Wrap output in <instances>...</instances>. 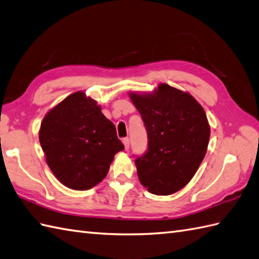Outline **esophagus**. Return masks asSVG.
I'll return each instance as SVG.
<instances>
[{
    "mask_svg": "<svg viewBox=\"0 0 259 259\" xmlns=\"http://www.w3.org/2000/svg\"><path fill=\"white\" fill-rule=\"evenodd\" d=\"M123 144H124V148L125 151H127V149L130 148V140L126 137V139H123Z\"/></svg>",
    "mask_w": 259,
    "mask_h": 259,
    "instance_id": "esophagus-1",
    "label": "esophagus"
}]
</instances>
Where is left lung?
Instances as JSON below:
<instances>
[{
    "label": "left lung",
    "instance_id": "8db88e82",
    "mask_svg": "<svg viewBox=\"0 0 259 259\" xmlns=\"http://www.w3.org/2000/svg\"><path fill=\"white\" fill-rule=\"evenodd\" d=\"M148 136V149L135 160L141 184L166 196L186 186L207 152L210 126L203 106L188 92L160 83L151 93L130 92Z\"/></svg>",
    "mask_w": 259,
    "mask_h": 259
}]
</instances>
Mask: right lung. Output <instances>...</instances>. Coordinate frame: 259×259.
Instances as JSON below:
<instances>
[{"label": "right lung", "mask_w": 259, "mask_h": 259, "mask_svg": "<svg viewBox=\"0 0 259 259\" xmlns=\"http://www.w3.org/2000/svg\"><path fill=\"white\" fill-rule=\"evenodd\" d=\"M45 160L63 185L88 191L104 180L115 154L124 149L101 105L83 91L45 115L38 131Z\"/></svg>", "instance_id": "right-lung-1"}]
</instances>
